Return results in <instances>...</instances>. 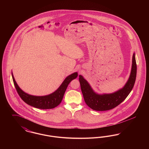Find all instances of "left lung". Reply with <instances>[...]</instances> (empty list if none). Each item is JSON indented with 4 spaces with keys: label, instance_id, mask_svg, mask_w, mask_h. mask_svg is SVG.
<instances>
[{
    "label": "left lung",
    "instance_id": "obj_1",
    "mask_svg": "<svg viewBox=\"0 0 149 149\" xmlns=\"http://www.w3.org/2000/svg\"><path fill=\"white\" fill-rule=\"evenodd\" d=\"M136 73L137 65L134 54L131 74L124 87L116 92L103 95L96 94L86 80L81 75H79L81 90L86 104L93 110L98 111H108L116 107L127 98L132 91L135 84Z\"/></svg>",
    "mask_w": 149,
    "mask_h": 149
}]
</instances>
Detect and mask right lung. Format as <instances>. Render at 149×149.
Masks as SVG:
<instances>
[{
    "label": "right lung",
    "mask_w": 149,
    "mask_h": 149,
    "mask_svg": "<svg viewBox=\"0 0 149 149\" xmlns=\"http://www.w3.org/2000/svg\"><path fill=\"white\" fill-rule=\"evenodd\" d=\"M77 72H74L72 74L64 80L62 84L60 85V86L55 92L48 95L39 97L29 95L22 91L18 85H17L12 74V78L15 88L21 99L29 106L42 109L54 108L58 104H60L63 100L64 93L65 92L69 84L70 83L72 80L77 78Z\"/></svg>",
    "instance_id": "obj_1"
}]
</instances>
